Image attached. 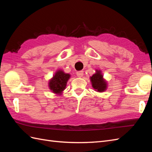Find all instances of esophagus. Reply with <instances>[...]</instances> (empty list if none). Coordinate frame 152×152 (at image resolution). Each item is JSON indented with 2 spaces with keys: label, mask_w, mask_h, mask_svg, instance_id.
<instances>
[{
  "label": "esophagus",
  "mask_w": 152,
  "mask_h": 152,
  "mask_svg": "<svg viewBox=\"0 0 152 152\" xmlns=\"http://www.w3.org/2000/svg\"><path fill=\"white\" fill-rule=\"evenodd\" d=\"M77 75L79 77H82L84 75V72L83 71H79L77 72Z\"/></svg>",
  "instance_id": "34e87169"
}]
</instances>
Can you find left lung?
<instances>
[{"label": "left lung", "instance_id": "1", "mask_svg": "<svg viewBox=\"0 0 152 152\" xmlns=\"http://www.w3.org/2000/svg\"><path fill=\"white\" fill-rule=\"evenodd\" d=\"M92 86L96 91L102 93L107 88V83L103 79V76L100 70H96V73L90 78Z\"/></svg>", "mask_w": 152, "mask_h": 152}]
</instances>
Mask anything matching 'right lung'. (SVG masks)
<instances>
[{
  "label": "right lung",
  "mask_w": 152,
  "mask_h": 152,
  "mask_svg": "<svg viewBox=\"0 0 152 152\" xmlns=\"http://www.w3.org/2000/svg\"><path fill=\"white\" fill-rule=\"evenodd\" d=\"M70 77V75L69 73H65L61 70L57 71L49 82L50 90L54 94L59 95L62 94L66 88L67 82Z\"/></svg>",
  "instance_id": "obj_1"
}]
</instances>
